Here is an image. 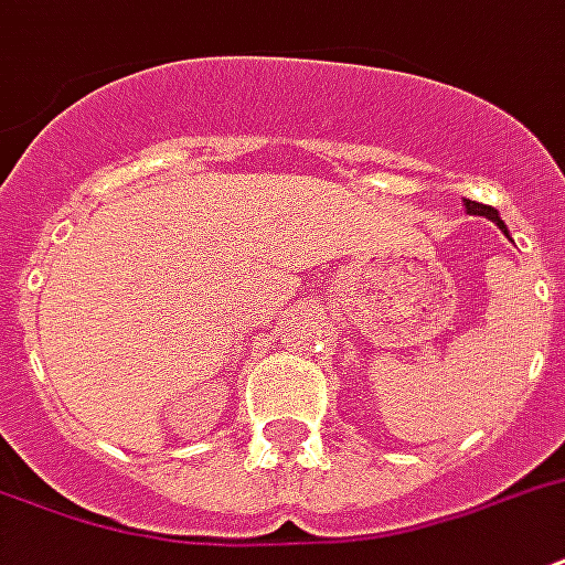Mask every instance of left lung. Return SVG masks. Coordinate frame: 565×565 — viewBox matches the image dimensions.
Listing matches in <instances>:
<instances>
[{"mask_svg":"<svg viewBox=\"0 0 565 565\" xmlns=\"http://www.w3.org/2000/svg\"><path fill=\"white\" fill-rule=\"evenodd\" d=\"M463 209H467L470 215H484V218H488V221H494L497 227L503 230L505 236H509V230H505L503 218L497 215V209H494V206H482V203H476V200H463Z\"/></svg>","mask_w":565,"mask_h":565,"instance_id":"1","label":"left lung"}]
</instances>
